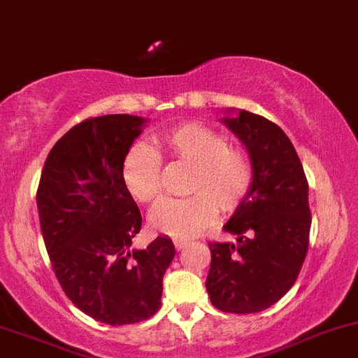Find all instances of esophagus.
Masks as SVG:
<instances>
[{"instance_id":"obj_1","label":"esophagus","mask_w":358,"mask_h":358,"mask_svg":"<svg viewBox=\"0 0 358 358\" xmlns=\"http://www.w3.org/2000/svg\"><path fill=\"white\" fill-rule=\"evenodd\" d=\"M188 243H190L188 239H175V241H173V245H175L176 250L182 251L185 246H188Z\"/></svg>"}]
</instances>
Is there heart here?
<instances>
[{"mask_svg":"<svg viewBox=\"0 0 358 358\" xmlns=\"http://www.w3.org/2000/svg\"><path fill=\"white\" fill-rule=\"evenodd\" d=\"M166 155L194 166L188 180L192 195L166 199L149 215L151 226L171 238H190L217 219L219 209L231 214L248 197L255 166L245 149L229 146L221 132L188 122L159 136ZM122 175L132 197L152 203L163 195V161L155 148L136 143L127 151Z\"/></svg>","mask_w":358,"mask_h":358,"instance_id":"heart-1","label":"heart"}]
</instances>
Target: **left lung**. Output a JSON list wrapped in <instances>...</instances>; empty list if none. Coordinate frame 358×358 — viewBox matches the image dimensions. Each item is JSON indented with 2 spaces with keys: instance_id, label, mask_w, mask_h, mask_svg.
Returning <instances> with one entry per match:
<instances>
[{
  "instance_id": "left-lung-1",
  "label": "left lung",
  "mask_w": 358,
  "mask_h": 358,
  "mask_svg": "<svg viewBox=\"0 0 358 358\" xmlns=\"http://www.w3.org/2000/svg\"><path fill=\"white\" fill-rule=\"evenodd\" d=\"M222 124L245 144L255 166L248 197L224 224L236 243H209L206 287L224 313L270 308L296 282L309 246L308 180L296 149L277 124L239 110Z\"/></svg>"
}]
</instances>
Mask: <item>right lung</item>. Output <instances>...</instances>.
<instances>
[{"label":"right lung","instance_id":"1","mask_svg":"<svg viewBox=\"0 0 358 358\" xmlns=\"http://www.w3.org/2000/svg\"><path fill=\"white\" fill-rule=\"evenodd\" d=\"M144 124L143 117L115 113L74 125L50 149L37 188L42 236L59 284L78 309L112 326L156 314L175 257L166 236L131 248L143 217L122 166Z\"/></svg>","mask_w":358,"mask_h":358}]
</instances>
